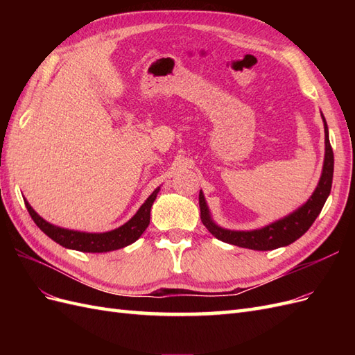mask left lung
I'll list each match as a JSON object with an SVG mask.
<instances>
[{
	"mask_svg": "<svg viewBox=\"0 0 355 355\" xmlns=\"http://www.w3.org/2000/svg\"><path fill=\"white\" fill-rule=\"evenodd\" d=\"M324 121V133H326V157L323 173H321L318 185L314 191V194L304 204L302 207L288 214L284 219L277 220L274 223L266 225L265 228L254 230V231H230L219 228L216 223L210 219L209 209L206 206L202 192H200V210H201V222L214 237L223 243H230L244 249L252 250H274L278 247L288 245L296 241L299 237L309 230L311 225L314 223L317 216L323 209L324 202L330 194L331 180H333V149L329 141V130L327 123Z\"/></svg>",
	"mask_w": 355,
	"mask_h": 355,
	"instance_id": "obj_1",
	"label": "left lung"
}]
</instances>
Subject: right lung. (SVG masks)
I'll use <instances>...</instances> for the list:
<instances>
[{
    "mask_svg": "<svg viewBox=\"0 0 355 355\" xmlns=\"http://www.w3.org/2000/svg\"><path fill=\"white\" fill-rule=\"evenodd\" d=\"M158 191L159 188H157L153 194L148 197V200L142 204L141 209L137 210L135 216L127 223H124L123 227L110 232H103V234H87V232L69 231V230L55 227V225H51L42 218H40L34 211V209L29 206L28 201H25V206L31 214L32 220L37 223V227L46 235H49L53 241H56L58 244L72 250L89 252V253H105V252L121 249V247L132 244L141 237L149 225L151 207H153V202L157 198Z\"/></svg>",
    "mask_w": 355,
    "mask_h": 355,
    "instance_id": "1",
    "label": "right lung"
}]
</instances>
